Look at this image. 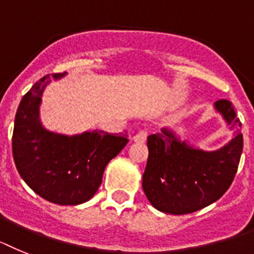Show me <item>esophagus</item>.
Instances as JSON below:
<instances>
[{
    "label": "esophagus",
    "instance_id": "obj_1",
    "mask_svg": "<svg viewBox=\"0 0 254 254\" xmlns=\"http://www.w3.org/2000/svg\"><path fill=\"white\" fill-rule=\"evenodd\" d=\"M147 135H148L147 130H139V131H138V133L133 136V140L134 142L143 143V142H145V139H147Z\"/></svg>",
    "mask_w": 254,
    "mask_h": 254
}]
</instances>
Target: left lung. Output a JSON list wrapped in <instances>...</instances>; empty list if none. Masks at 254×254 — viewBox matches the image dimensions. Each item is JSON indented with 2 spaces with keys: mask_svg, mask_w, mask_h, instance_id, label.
Here are the masks:
<instances>
[{
  "mask_svg": "<svg viewBox=\"0 0 254 254\" xmlns=\"http://www.w3.org/2000/svg\"><path fill=\"white\" fill-rule=\"evenodd\" d=\"M215 109L234 130L233 139L217 151L195 148L167 127L147 138L149 153L142 187L161 212H195L221 198L233 183L243 151L242 123L230 101L219 100Z\"/></svg>",
  "mask_w": 254,
  "mask_h": 254,
  "instance_id": "8db88e82",
  "label": "left lung"
}]
</instances>
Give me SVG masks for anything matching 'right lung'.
Instances as JSON below:
<instances>
[{"label": "right lung", "instance_id": "1", "mask_svg": "<svg viewBox=\"0 0 254 254\" xmlns=\"http://www.w3.org/2000/svg\"><path fill=\"white\" fill-rule=\"evenodd\" d=\"M65 74H54L60 79ZM50 75L39 79L17 107L12 133V156L24 182L52 203L75 206L93 197L103 171L129 142L127 134L92 130L64 135L45 129L39 105Z\"/></svg>", "mask_w": 254, "mask_h": 254}]
</instances>
